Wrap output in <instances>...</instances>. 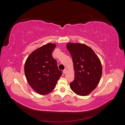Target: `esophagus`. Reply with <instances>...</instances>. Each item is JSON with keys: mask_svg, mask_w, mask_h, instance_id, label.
Segmentation results:
<instances>
[{"mask_svg": "<svg viewBox=\"0 0 125 125\" xmlns=\"http://www.w3.org/2000/svg\"><path fill=\"white\" fill-rule=\"evenodd\" d=\"M67 72V70L66 69H64L63 70V74H65Z\"/></svg>", "mask_w": 125, "mask_h": 125, "instance_id": "esophagus-1", "label": "esophagus"}]
</instances>
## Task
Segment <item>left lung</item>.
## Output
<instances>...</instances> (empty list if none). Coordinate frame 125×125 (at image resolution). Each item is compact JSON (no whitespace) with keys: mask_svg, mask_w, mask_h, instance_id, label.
I'll return each mask as SVG.
<instances>
[{"mask_svg":"<svg viewBox=\"0 0 125 125\" xmlns=\"http://www.w3.org/2000/svg\"><path fill=\"white\" fill-rule=\"evenodd\" d=\"M66 46L71 55L74 70V79L70 84L71 89L79 95H88L100 81L102 74L100 60L85 44L69 43Z\"/></svg>","mask_w":125,"mask_h":125,"instance_id":"obj_1","label":"left lung"}]
</instances>
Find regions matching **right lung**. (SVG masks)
<instances>
[{"mask_svg":"<svg viewBox=\"0 0 125 125\" xmlns=\"http://www.w3.org/2000/svg\"><path fill=\"white\" fill-rule=\"evenodd\" d=\"M56 45L48 43L30 54L24 65V73L29 84L36 92L45 95L52 92L62 75L52 52Z\"/></svg>","mask_w":125,"mask_h":125,"instance_id":"right-lung-1","label":"right lung"}]
</instances>
